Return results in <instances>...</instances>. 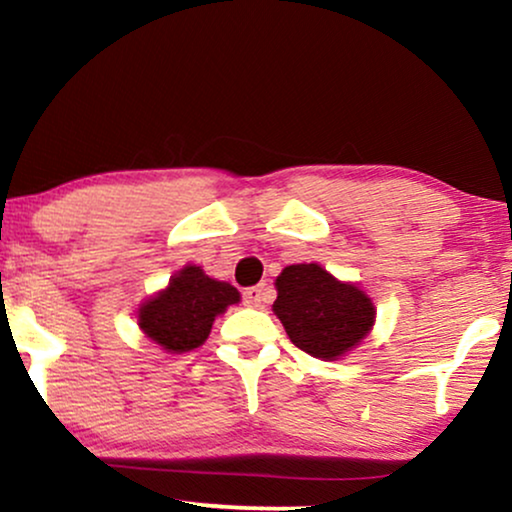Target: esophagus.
<instances>
[{
  "instance_id": "34e87169",
  "label": "esophagus",
  "mask_w": 512,
  "mask_h": 512,
  "mask_svg": "<svg viewBox=\"0 0 512 512\" xmlns=\"http://www.w3.org/2000/svg\"><path fill=\"white\" fill-rule=\"evenodd\" d=\"M244 305L249 307H261L263 303H268V289L265 286H249V289L242 291Z\"/></svg>"
}]
</instances>
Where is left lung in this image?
<instances>
[{
	"mask_svg": "<svg viewBox=\"0 0 512 512\" xmlns=\"http://www.w3.org/2000/svg\"><path fill=\"white\" fill-rule=\"evenodd\" d=\"M272 305L293 345L333 361L370 333L375 305L356 284L338 282L317 263L289 265L277 277Z\"/></svg>",
	"mask_w": 512,
	"mask_h": 512,
	"instance_id": "left-lung-1",
	"label": "left lung"
}]
</instances>
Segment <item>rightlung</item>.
<instances>
[{"mask_svg": "<svg viewBox=\"0 0 512 512\" xmlns=\"http://www.w3.org/2000/svg\"><path fill=\"white\" fill-rule=\"evenodd\" d=\"M235 303H240L235 286L207 277L200 265H186L167 289L139 307L137 324L146 338L167 352H191L207 340L214 319Z\"/></svg>", "mask_w": 512, "mask_h": 512, "instance_id": "1", "label": "right lung"}]
</instances>
